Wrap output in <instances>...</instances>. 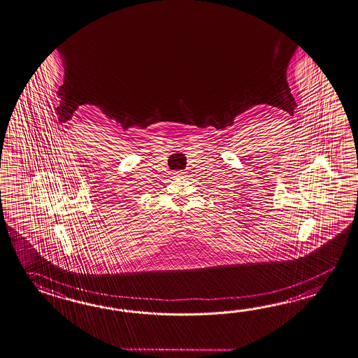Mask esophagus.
Instances as JSON below:
<instances>
[{
	"instance_id": "1",
	"label": "esophagus",
	"mask_w": 358,
	"mask_h": 358,
	"mask_svg": "<svg viewBox=\"0 0 358 358\" xmlns=\"http://www.w3.org/2000/svg\"><path fill=\"white\" fill-rule=\"evenodd\" d=\"M183 173H185V172H181V171H178V172H176V175H177V177H182Z\"/></svg>"
}]
</instances>
